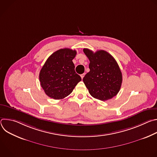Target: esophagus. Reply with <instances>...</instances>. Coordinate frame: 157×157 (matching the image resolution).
Masks as SVG:
<instances>
[{
	"mask_svg": "<svg viewBox=\"0 0 157 157\" xmlns=\"http://www.w3.org/2000/svg\"><path fill=\"white\" fill-rule=\"evenodd\" d=\"M84 73H83V74H82V75H81V79H82L83 78H84Z\"/></svg>",
	"mask_w": 157,
	"mask_h": 157,
	"instance_id": "esophagus-1",
	"label": "esophagus"
}]
</instances>
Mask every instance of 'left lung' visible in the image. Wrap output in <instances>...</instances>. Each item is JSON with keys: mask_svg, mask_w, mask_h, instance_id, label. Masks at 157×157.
I'll return each instance as SVG.
<instances>
[{"mask_svg": "<svg viewBox=\"0 0 157 157\" xmlns=\"http://www.w3.org/2000/svg\"><path fill=\"white\" fill-rule=\"evenodd\" d=\"M83 52L90 61V71L82 79L89 94L101 101L116 96L121 87L122 75L116 59L104 50L94 53L84 48Z\"/></svg>", "mask_w": 157, "mask_h": 157, "instance_id": "obj_1", "label": "left lung"}]
</instances>
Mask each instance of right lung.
Segmentation results:
<instances>
[{
	"label": "right lung",
	"instance_id": "obj_1",
	"mask_svg": "<svg viewBox=\"0 0 157 157\" xmlns=\"http://www.w3.org/2000/svg\"><path fill=\"white\" fill-rule=\"evenodd\" d=\"M76 51L63 48L54 52L40 70V85L45 94L54 99H62L70 95L81 81L76 73L73 59Z\"/></svg>",
	"mask_w": 157,
	"mask_h": 157
}]
</instances>
